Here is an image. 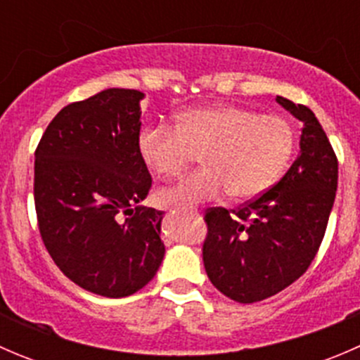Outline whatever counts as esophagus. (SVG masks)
I'll use <instances>...</instances> for the list:
<instances>
[{"label":"esophagus","mask_w":360,"mask_h":360,"mask_svg":"<svg viewBox=\"0 0 360 360\" xmlns=\"http://www.w3.org/2000/svg\"><path fill=\"white\" fill-rule=\"evenodd\" d=\"M186 209V207H177V210H184Z\"/></svg>","instance_id":"esophagus-1"}]
</instances>
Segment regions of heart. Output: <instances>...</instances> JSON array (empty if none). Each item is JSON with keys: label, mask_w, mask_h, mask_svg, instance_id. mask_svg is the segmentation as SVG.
Segmentation results:
<instances>
[{"label": "heart", "mask_w": 360, "mask_h": 360, "mask_svg": "<svg viewBox=\"0 0 360 360\" xmlns=\"http://www.w3.org/2000/svg\"><path fill=\"white\" fill-rule=\"evenodd\" d=\"M137 148L160 179H176L202 155L203 170L162 191L163 203L191 207L226 191L242 202L278 179L292 155L294 130L281 116L216 104L179 112L176 129L144 127Z\"/></svg>", "instance_id": "obj_1"}]
</instances>
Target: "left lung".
<instances>
[{"label":"left lung","mask_w":360,"mask_h":360,"mask_svg":"<svg viewBox=\"0 0 360 360\" xmlns=\"http://www.w3.org/2000/svg\"><path fill=\"white\" fill-rule=\"evenodd\" d=\"M303 123L300 153L277 184L238 210H207L203 264L217 291L238 303L281 292L308 270L324 238L338 160L311 110L277 96Z\"/></svg>","instance_id":"1"}]
</instances>
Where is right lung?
I'll return each instance as SVG.
<instances>
[{
    "instance_id": "right-lung-1",
    "label": "right lung",
    "mask_w": 360,
    "mask_h": 360,
    "mask_svg": "<svg viewBox=\"0 0 360 360\" xmlns=\"http://www.w3.org/2000/svg\"><path fill=\"white\" fill-rule=\"evenodd\" d=\"M106 89L63 108L34 153V205L43 244L85 291L125 297L157 275L163 210L139 205L151 176L137 148L141 101Z\"/></svg>"
}]
</instances>
